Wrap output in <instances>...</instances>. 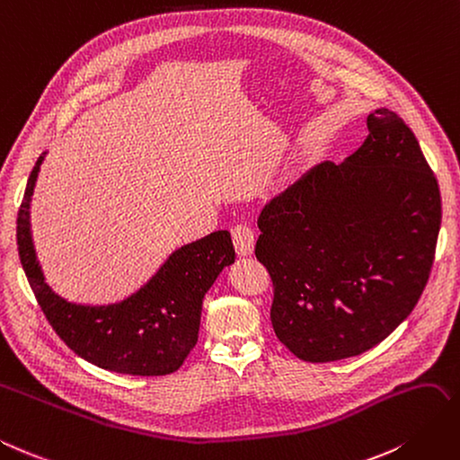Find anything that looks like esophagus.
<instances>
[{"instance_id": "1", "label": "esophagus", "mask_w": 460, "mask_h": 460, "mask_svg": "<svg viewBox=\"0 0 460 460\" xmlns=\"http://www.w3.org/2000/svg\"><path fill=\"white\" fill-rule=\"evenodd\" d=\"M232 240L235 252L240 255H252L253 253V245H255V235L253 230L247 225H235L232 228Z\"/></svg>"}]
</instances>
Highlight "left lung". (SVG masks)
Instances as JSON below:
<instances>
[{
  "label": "left lung",
  "instance_id": "1",
  "mask_svg": "<svg viewBox=\"0 0 460 460\" xmlns=\"http://www.w3.org/2000/svg\"><path fill=\"white\" fill-rule=\"evenodd\" d=\"M367 139L270 199L255 257L272 280L270 323L304 362H334L385 341L424 292L441 226L436 176L404 119L367 116Z\"/></svg>",
  "mask_w": 460,
  "mask_h": 460
}]
</instances>
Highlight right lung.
<instances>
[{
    "label": "right lung",
    "mask_w": 460,
    "mask_h": 460,
    "mask_svg": "<svg viewBox=\"0 0 460 460\" xmlns=\"http://www.w3.org/2000/svg\"><path fill=\"white\" fill-rule=\"evenodd\" d=\"M44 155L36 160L24 190L17 245L24 275L48 323L73 352L98 367L128 376L173 374L197 344L207 290L235 259L230 232L218 230L181 245L123 302L71 304L46 284L31 238V197Z\"/></svg>",
    "instance_id": "obj_1"
}]
</instances>
